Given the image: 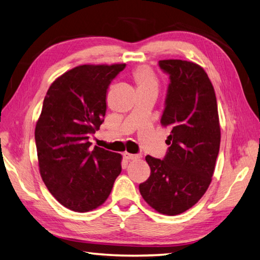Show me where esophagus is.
Listing matches in <instances>:
<instances>
[{
	"label": "esophagus",
	"instance_id": "34e87169",
	"mask_svg": "<svg viewBox=\"0 0 260 260\" xmlns=\"http://www.w3.org/2000/svg\"><path fill=\"white\" fill-rule=\"evenodd\" d=\"M123 157L128 160H136V159H139V158H140V156L137 155V153H129V152H124Z\"/></svg>",
	"mask_w": 260,
	"mask_h": 260
}]
</instances>
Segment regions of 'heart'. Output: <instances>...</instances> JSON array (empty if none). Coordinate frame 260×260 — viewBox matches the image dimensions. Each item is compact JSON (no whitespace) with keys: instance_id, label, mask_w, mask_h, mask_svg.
Here are the masks:
<instances>
[{"instance_id":"b5f03b06","label":"heart","mask_w":260,"mask_h":260,"mask_svg":"<svg viewBox=\"0 0 260 260\" xmlns=\"http://www.w3.org/2000/svg\"><path fill=\"white\" fill-rule=\"evenodd\" d=\"M132 78L137 85L138 92L147 91V89H157L158 79L156 74L150 67L139 66L132 72Z\"/></svg>"}]
</instances>
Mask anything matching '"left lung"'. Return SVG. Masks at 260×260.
Wrapping results in <instances>:
<instances>
[{
	"label": "left lung",
	"mask_w": 260,
	"mask_h": 260,
	"mask_svg": "<svg viewBox=\"0 0 260 260\" xmlns=\"http://www.w3.org/2000/svg\"><path fill=\"white\" fill-rule=\"evenodd\" d=\"M169 75L161 124L171 130L162 159L146 156L150 176L139 185L152 209L177 215L203 197L212 181L220 149V124L214 88L208 74L192 61L159 60Z\"/></svg>",
	"instance_id": "1"
}]
</instances>
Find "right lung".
<instances>
[{"instance_id":"1","label":"right lung","mask_w":260,"mask_h":260,"mask_svg":"<svg viewBox=\"0 0 260 260\" xmlns=\"http://www.w3.org/2000/svg\"><path fill=\"white\" fill-rule=\"evenodd\" d=\"M124 68L75 67L58 77L45 96L35 131L40 175L52 197L72 211L103 204L121 173L122 156L91 149L88 139L104 122L108 88Z\"/></svg>"}]
</instances>
